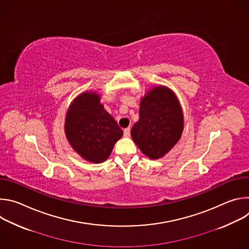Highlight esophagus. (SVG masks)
<instances>
[{"label":"esophagus","mask_w":249,"mask_h":249,"mask_svg":"<svg viewBox=\"0 0 249 249\" xmlns=\"http://www.w3.org/2000/svg\"><path fill=\"white\" fill-rule=\"evenodd\" d=\"M130 131H131L130 128L124 129V136H125V137H129V136H130Z\"/></svg>","instance_id":"34e87169"}]
</instances>
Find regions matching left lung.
Wrapping results in <instances>:
<instances>
[{"instance_id":"1","label":"left lung","mask_w":249,"mask_h":249,"mask_svg":"<svg viewBox=\"0 0 249 249\" xmlns=\"http://www.w3.org/2000/svg\"><path fill=\"white\" fill-rule=\"evenodd\" d=\"M139 120L131 136L151 160L164 157L181 138L184 116L176 94L165 86H155L141 98Z\"/></svg>"}]
</instances>
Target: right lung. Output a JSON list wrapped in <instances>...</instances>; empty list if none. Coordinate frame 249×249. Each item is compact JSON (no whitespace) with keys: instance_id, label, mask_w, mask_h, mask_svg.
Here are the masks:
<instances>
[{"instance_id":"obj_1","label":"right lung","mask_w":249,"mask_h":249,"mask_svg":"<svg viewBox=\"0 0 249 249\" xmlns=\"http://www.w3.org/2000/svg\"><path fill=\"white\" fill-rule=\"evenodd\" d=\"M64 128L70 146L82 159L93 163L107 160L123 136L115 119L104 109L100 95L92 90L80 93L71 102Z\"/></svg>"}]
</instances>
